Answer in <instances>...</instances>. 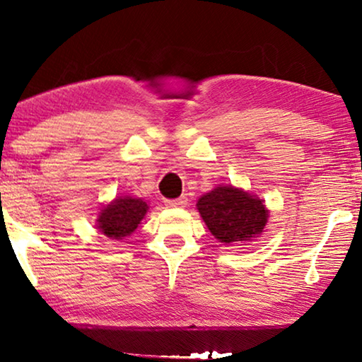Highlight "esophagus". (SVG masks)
<instances>
[{"mask_svg":"<svg viewBox=\"0 0 362 362\" xmlns=\"http://www.w3.org/2000/svg\"><path fill=\"white\" fill-rule=\"evenodd\" d=\"M188 204L187 196H180L177 199H166V206L169 207H185Z\"/></svg>","mask_w":362,"mask_h":362,"instance_id":"esophagus-1","label":"esophagus"}]
</instances>
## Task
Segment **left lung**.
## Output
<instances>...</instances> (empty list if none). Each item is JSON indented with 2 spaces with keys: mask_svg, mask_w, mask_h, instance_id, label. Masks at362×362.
Here are the masks:
<instances>
[{
  "mask_svg": "<svg viewBox=\"0 0 362 362\" xmlns=\"http://www.w3.org/2000/svg\"><path fill=\"white\" fill-rule=\"evenodd\" d=\"M201 217L220 243L250 241L263 231L268 211L260 199L235 187H217L198 201Z\"/></svg>",
  "mask_w": 362,
  "mask_h": 362,
  "instance_id": "8db88e82",
  "label": "left lung"
}]
</instances>
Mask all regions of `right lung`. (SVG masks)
Wrapping results in <instances>:
<instances>
[{
    "label": "right lung",
    "instance_id": "add662e5",
    "mask_svg": "<svg viewBox=\"0 0 362 362\" xmlns=\"http://www.w3.org/2000/svg\"><path fill=\"white\" fill-rule=\"evenodd\" d=\"M146 211L148 206L142 199L129 198V196L118 198L112 204L103 207L97 226L112 240H124L142 222Z\"/></svg>",
    "mask_w": 362,
    "mask_h": 362
}]
</instances>
